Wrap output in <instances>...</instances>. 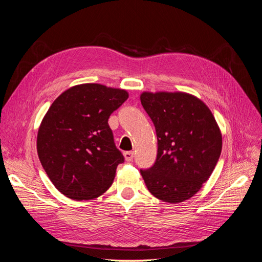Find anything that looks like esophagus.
Wrapping results in <instances>:
<instances>
[{
	"label": "esophagus",
	"mask_w": 262,
	"mask_h": 262,
	"mask_svg": "<svg viewBox=\"0 0 262 262\" xmlns=\"http://www.w3.org/2000/svg\"><path fill=\"white\" fill-rule=\"evenodd\" d=\"M123 155H124V158H125L126 162H131L133 160V157H134V152H131V150H129V152H124Z\"/></svg>",
	"instance_id": "esophagus-1"
}]
</instances>
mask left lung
Here are the masks:
<instances>
[{"instance_id":"left-lung-1","label":"left lung","mask_w":262,"mask_h":262,"mask_svg":"<svg viewBox=\"0 0 262 262\" xmlns=\"http://www.w3.org/2000/svg\"><path fill=\"white\" fill-rule=\"evenodd\" d=\"M140 99L157 137L154 165L140 170L148 191L168 203L188 200L220 158L222 134L215 119L202 100L187 93L144 92Z\"/></svg>"}]
</instances>
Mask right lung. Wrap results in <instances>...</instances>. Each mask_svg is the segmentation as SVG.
Segmentation results:
<instances>
[{"label": "right lung", "instance_id": "right-lung-1", "mask_svg": "<svg viewBox=\"0 0 262 262\" xmlns=\"http://www.w3.org/2000/svg\"><path fill=\"white\" fill-rule=\"evenodd\" d=\"M124 90L81 84L63 92L43 117L37 152L54 187L73 200H90L107 191L119 164L108 119L128 99Z\"/></svg>", "mask_w": 262, "mask_h": 262}]
</instances>
